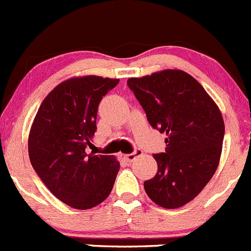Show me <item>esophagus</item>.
<instances>
[{"label":"esophagus","instance_id":"esophagus-1","mask_svg":"<svg viewBox=\"0 0 251 251\" xmlns=\"http://www.w3.org/2000/svg\"><path fill=\"white\" fill-rule=\"evenodd\" d=\"M141 153H143V151L141 150H135L134 151V152H131V153H126V155H125V157H126V160L128 161V162H133L134 160H135L136 157H139V156L141 155Z\"/></svg>","mask_w":251,"mask_h":251}]
</instances>
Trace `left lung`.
<instances>
[{
  "label": "left lung",
  "instance_id": "1",
  "mask_svg": "<svg viewBox=\"0 0 251 251\" xmlns=\"http://www.w3.org/2000/svg\"><path fill=\"white\" fill-rule=\"evenodd\" d=\"M149 123L167 134L166 151L153 153L158 170L144 182L148 197L165 209L192 201L217 170L225 123L217 105L192 75L178 69L126 81Z\"/></svg>",
  "mask_w": 251,
  "mask_h": 251
}]
</instances>
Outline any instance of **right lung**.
<instances>
[{
    "instance_id": "right-lung-1",
    "label": "right lung",
    "mask_w": 251,
    "mask_h": 251,
    "mask_svg": "<svg viewBox=\"0 0 251 251\" xmlns=\"http://www.w3.org/2000/svg\"><path fill=\"white\" fill-rule=\"evenodd\" d=\"M120 79L88 75L57 85L35 116L28 149L35 172L68 206L86 210L110 195L120 171L113 156L88 153L102 96Z\"/></svg>"
}]
</instances>
